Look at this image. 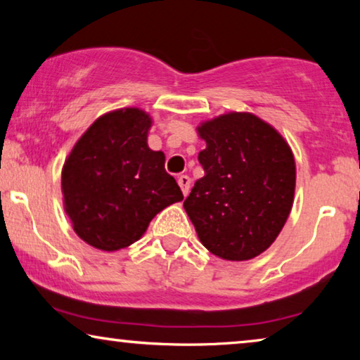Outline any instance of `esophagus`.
<instances>
[{
    "instance_id": "esophagus-1",
    "label": "esophagus",
    "mask_w": 360,
    "mask_h": 360,
    "mask_svg": "<svg viewBox=\"0 0 360 360\" xmlns=\"http://www.w3.org/2000/svg\"><path fill=\"white\" fill-rule=\"evenodd\" d=\"M179 185H180L181 191H184V195H185V196L188 195V191H190V185H191L190 176H188V175H180V176H179Z\"/></svg>"
}]
</instances>
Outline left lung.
I'll return each mask as SVG.
<instances>
[{
	"instance_id": "1",
	"label": "left lung",
	"mask_w": 360,
	"mask_h": 360,
	"mask_svg": "<svg viewBox=\"0 0 360 360\" xmlns=\"http://www.w3.org/2000/svg\"><path fill=\"white\" fill-rule=\"evenodd\" d=\"M205 176L184 201L201 244L224 260L267 250L292 211L297 169L287 141L252 112L201 122Z\"/></svg>"
}]
</instances>
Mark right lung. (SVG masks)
I'll use <instances>...</instances> for the list:
<instances>
[{
  "label": "right lung",
  "mask_w": 360,
  "mask_h": 360,
  "mask_svg": "<svg viewBox=\"0 0 360 360\" xmlns=\"http://www.w3.org/2000/svg\"><path fill=\"white\" fill-rule=\"evenodd\" d=\"M150 116L139 108L106 112L73 146L62 169L63 208L73 231L100 250L142 238L157 213L184 200L165 155L147 146Z\"/></svg>",
  "instance_id": "right-lung-1"
}]
</instances>
